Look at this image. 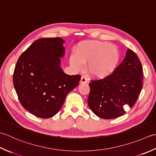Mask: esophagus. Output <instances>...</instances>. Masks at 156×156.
<instances>
[{
  "label": "esophagus",
  "mask_w": 156,
  "mask_h": 156,
  "mask_svg": "<svg viewBox=\"0 0 156 156\" xmlns=\"http://www.w3.org/2000/svg\"><path fill=\"white\" fill-rule=\"evenodd\" d=\"M87 82V79H86V77H84V76H82L80 80L81 83H86Z\"/></svg>",
  "instance_id": "34e87169"
}]
</instances>
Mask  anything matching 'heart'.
<instances>
[{
    "mask_svg": "<svg viewBox=\"0 0 156 156\" xmlns=\"http://www.w3.org/2000/svg\"><path fill=\"white\" fill-rule=\"evenodd\" d=\"M120 60L118 47L108 42L87 41L79 44L74 54L70 55V65L80 71L87 64V71L91 77L104 79L115 71Z\"/></svg>",
    "mask_w": 156,
    "mask_h": 156,
    "instance_id": "1",
    "label": "heart"
}]
</instances>
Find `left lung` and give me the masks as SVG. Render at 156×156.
<instances>
[{
  "mask_svg": "<svg viewBox=\"0 0 156 156\" xmlns=\"http://www.w3.org/2000/svg\"><path fill=\"white\" fill-rule=\"evenodd\" d=\"M143 69L136 54L128 49L122 62L113 73L103 79L92 81L87 104L98 117L118 118L125 108L136 102L143 85Z\"/></svg>",
  "mask_w": 156,
  "mask_h": 156,
  "instance_id": "obj_1",
  "label": "left lung"
}]
</instances>
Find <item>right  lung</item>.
I'll return each instance as SVG.
<instances>
[{
    "instance_id": "right-lung-1",
    "label": "right lung",
    "mask_w": 156,
    "mask_h": 156,
    "mask_svg": "<svg viewBox=\"0 0 156 156\" xmlns=\"http://www.w3.org/2000/svg\"><path fill=\"white\" fill-rule=\"evenodd\" d=\"M65 40L41 38L22 54L16 64L13 85L21 105L34 116L52 117L59 112L81 76L69 75L60 62L65 56Z\"/></svg>"
}]
</instances>
